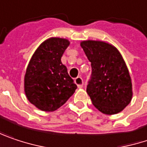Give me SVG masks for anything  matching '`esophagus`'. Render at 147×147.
<instances>
[{
    "label": "esophagus",
    "mask_w": 147,
    "mask_h": 147,
    "mask_svg": "<svg viewBox=\"0 0 147 147\" xmlns=\"http://www.w3.org/2000/svg\"><path fill=\"white\" fill-rule=\"evenodd\" d=\"M75 83L77 85L78 88H82L83 87V80L81 76H78L75 79Z\"/></svg>",
    "instance_id": "obj_1"
}]
</instances>
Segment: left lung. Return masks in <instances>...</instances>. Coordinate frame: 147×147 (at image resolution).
<instances>
[{
    "label": "left lung",
    "instance_id": "left-lung-1",
    "mask_svg": "<svg viewBox=\"0 0 147 147\" xmlns=\"http://www.w3.org/2000/svg\"><path fill=\"white\" fill-rule=\"evenodd\" d=\"M92 65L87 92L101 113L113 115L124 110L133 97L131 77L118 49L100 40L80 43Z\"/></svg>",
    "mask_w": 147,
    "mask_h": 147
}]
</instances>
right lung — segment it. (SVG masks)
<instances>
[{"label": "right lung", "instance_id": "add662e5", "mask_svg": "<svg viewBox=\"0 0 147 147\" xmlns=\"http://www.w3.org/2000/svg\"><path fill=\"white\" fill-rule=\"evenodd\" d=\"M70 45L64 38L52 37L37 48L24 76V92L32 104L45 112H54L66 102L76 85L61 62Z\"/></svg>", "mask_w": 147, "mask_h": 147}]
</instances>
